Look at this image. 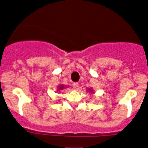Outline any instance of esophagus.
I'll use <instances>...</instances> for the list:
<instances>
[{
  "mask_svg": "<svg viewBox=\"0 0 148 148\" xmlns=\"http://www.w3.org/2000/svg\"><path fill=\"white\" fill-rule=\"evenodd\" d=\"M73 87H74V90H77V89L79 87V84H78V83H77V82L73 83Z\"/></svg>",
  "mask_w": 148,
  "mask_h": 148,
  "instance_id": "obj_1",
  "label": "esophagus"
}]
</instances>
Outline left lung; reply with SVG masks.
<instances>
[{
	"label": "left lung",
	"mask_w": 148,
	"mask_h": 148,
	"mask_svg": "<svg viewBox=\"0 0 148 148\" xmlns=\"http://www.w3.org/2000/svg\"><path fill=\"white\" fill-rule=\"evenodd\" d=\"M89 92H92V89H89Z\"/></svg>",
	"instance_id": "left-lung-1"
}]
</instances>
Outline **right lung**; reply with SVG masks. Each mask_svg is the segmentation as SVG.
<instances>
[{
	"label": "right lung",
	"mask_w": 148,
	"mask_h": 148,
	"mask_svg": "<svg viewBox=\"0 0 148 148\" xmlns=\"http://www.w3.org/2000/svg\"><path fill=\"white\" fill-rule=\"evenodd\" d=\"M64 88V85H60V86H58V90H63V89Z\"/></svg>",
	"instance_id": "1"
}]
</instances>
